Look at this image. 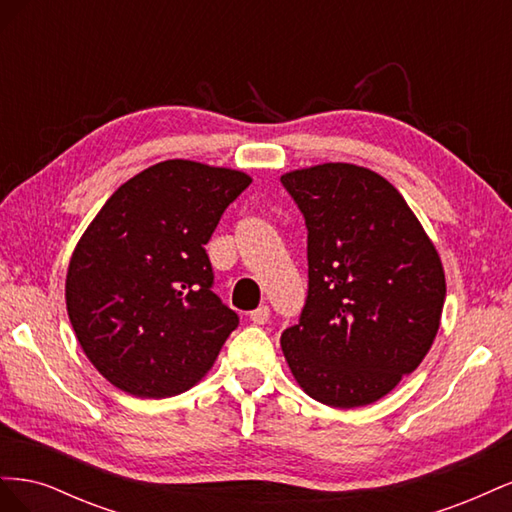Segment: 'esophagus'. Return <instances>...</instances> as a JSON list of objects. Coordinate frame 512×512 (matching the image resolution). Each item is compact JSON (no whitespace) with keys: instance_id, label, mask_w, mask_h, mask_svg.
Here are the masks:
<instances>
[{"instance_id":"obj_1","label":"esophagus","mask_w":512,"mask_h":512,"mask_svg":"<svg viewBox=\"0 0 512 512\" xmlns=\"http://www.w3.org/2000/svg\"><path fill=\"white\" fill-rule=\"evenodd\" d=\"M271 318V309L269 305H260L258 309H254V312H250V320L254 324H267Z\"/></svg>"}]
</instances>
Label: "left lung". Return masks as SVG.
Segmentation results:
<instances>
[{
	"label": "left lung",
	"mask_w": 512,
	"mask_h": 512,
	"mask_svg": "<svg viewBox=\"0 0 512 512\" xmlns=\"http://www.w3.org/2000/svg\"><path fill=\"white\" fill-rule=\"evenodd\" d=\"M307 226L309 290L282 352L301 389L331 408L369 406L421 365L440 329L436 245L395 185L363 166L290 170Z\"/></svg>",
	"instance_id": "left-lung-1"
}]
</instances>
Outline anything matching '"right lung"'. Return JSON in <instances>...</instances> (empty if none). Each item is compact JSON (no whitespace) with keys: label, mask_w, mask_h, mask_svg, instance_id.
<instances>
[{"label":"right lung","mask_w":512,"mask_h":512,"mask_svg":"<svg viewBox=\"0 0 512 512\" xmlns=\"http://www.w3.org/2000/svg\"><path fill=\"white\" fill-rule=\"evenodd\" d=\"M252 177L166 160L113 192L76 243L66 307L100 374L134 397L185 393L207 376L239 318L211 290L205 245Z\"/></svg>","instance_id":"1"}]
</instances>
